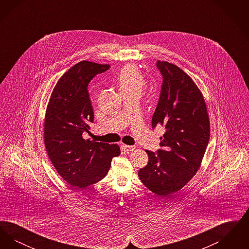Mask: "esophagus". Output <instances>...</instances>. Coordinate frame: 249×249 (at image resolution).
Returning a JSON list of instances; mask_svg holds the SVG:
<instances>
[{
    "mask_svg": "<svg viewBox=\"0 0 249 249\" xmlns=\"http://www.w3.org/2000/svg\"><path fill=\"white\" fill-rule=\"evenodd\" d=\"M122 148L124 149V151L126 152H130V151H133L135 149V146L133 145H128V144H122Z\"/></svg>",
    "mask_w": 249,
    "mask_h": 249,
    "instance_id": "34e87169",
    "label": "esophagus"
}]
</instances>
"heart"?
<instances>
[{
	"label": "heart",
	"instance_id": "obj_1",
	"mask_svg": "<svg viewBox=\"0 0 249 249\" xmlns=\"http://www.w3.org/2000/svg\"><path fill=\"white\" fill-rule=\"evenodd\" d=\"M119 83L122 93L136 92L141 94L145 79L136 66L128 64L119 72Z\"/></svg>",
	"mask_w": 249,
	"mask_h": 249
}]
</instances>
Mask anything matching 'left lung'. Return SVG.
Listing matches in <instances>:
<instances>
[{
  "mask_svg": "<svg viewBox=\"0 0 249 249\" xmlns=\"http://www.w3.org/2000/svg\"><path fill=\"white\" fill-rule=\"evenodd\" d=\"M163 82L152 128L165 127L157 153L145 150L148 163L138 172L155 194L169 196L184 188L201 166L210 137V122L201 90L190 76L168 61H157Z\"/></svg>",
  "mask_w": 249,
  "mask_h": 249,
  "instance_id": "8db88e82",
  "label": "left lung"
}]
</instances>
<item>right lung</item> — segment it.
I'll list each match as a JSON object with an SVG mask.
<instances>
[{
	"mask_svg": "<svg viewBox=\"0 0 249 249\" xmlns=\"http://www.w3.org/2000/svg\"><path fill=\"white\" fill-rule=\"evenodd\" d=\"M109 68L88 60L76 63L59 78L47 107L44 139L48 157L59 176L77 190L102 180L112 159L120 155L118 144L85 136L94 119L88 86Z\"/></svg>",
	"mask_w": 249,
	"mask_h": 249,
	"instance_id": "add662e5",
	"label": "right lung"
}]
</instances>
